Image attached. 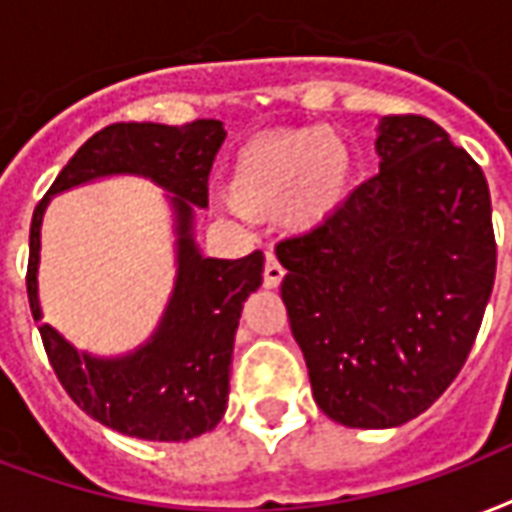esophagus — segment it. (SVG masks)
<instances>
[{
	"instance_id": "1",
	"label": "esophagus",
	"mask_w": 512,
	"mask_h": 512,
	"mask_svg": "<svg viewBox=\"0 0 512 512\" xmlns=\"http://www.w3.org/2000/svg\"><path fill=\"white\" fill-rule=\"evenodd\" d=\"M282 279H284V268H282V263H279V260H276V257H273L271 252H268V255H265L263 284H265V287H268V290H276V287H279V284H282Z\"/></svg>"
}]
</instances>
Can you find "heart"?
I'll list each match as a JSON object with an SVG mask.
<instances>
[{"instance_id":"heart-1","label":"heart","mask_w":512,"mask_h":512,"mask_svg":"<svg viewBox=\"0 0 512 512\" xmlns=\"http://www.w3.org/2000/svg\"><path fill=\"white\" fill-rule=\"evenodd\" d=\"M357 152L325 126L273 131L244 144L228 177L230 204L244 217H279L295 236L325 228L357 185Z\"/></svg>"}]
</instances>
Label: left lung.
Returning a JSON list of instances; mask_svg holds the SVG:
<instances>
[{"label": "left lung", "mask_w": 512, "mask_h": 512, "mask_svg": "<svg viewBox=\"0 0 512 512\" xmlns=\"http://www.w3.org/2000/svg\"><path fill=\"white\" fill-rule=\"evenodd\" d=\"M376 152L325 228L276 247L314 400L357 429L400 427L446 392L497 271L486 177L438 123L381 117Z\"/></svg>", "instance_id": "1"}]
</instances>
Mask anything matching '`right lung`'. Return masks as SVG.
<instances>
[{
	"label": "right lung",
	"mask_w": 512,
	"mask_h": 512,
	"mask_svg": "<svg viewBox=\"0 0 512 512\" xmlns=\"http://www.w3.org/2000/svg\"><path fill=\"white\" fill-rule=\"evenodd\" d=\"M220 120L187 126L115 123L74 152L31 217L26 290L58 381L91 419L120 435L179 443L220 424L228 408L230 360L244 300L263 284V252L241 260L206 257L195 241V209H206V182L225 142ZM109 176L150 178L167 193L178 276L162 322L147 342L115 358L77 350L41 322L38 249L49 198Z\"/></svg>",
	"instance_id": "add662e5"
}]
</instances>
